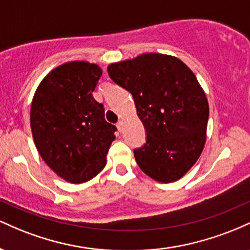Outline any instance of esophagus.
I'll return each instance as SVG.
<instances>
[{
    "instance_id": "34e87169",
    "label": "esophagus",
    "mask_w": 250,
    "mask_h": 250,
    "mask_svg": "<svg viewBox=\"0 0 250 250\" xmlns=\"http://www.w3.org/2000/svg\"><path fill=\"white\" fill-rule=\"evenodd\" d=\"M116 127H117V129H119L120 131H121L122 129H123V121H121V120H120V121L116 123Z\"/></svg>"
}]
</instances>
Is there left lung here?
<instances>
[{"instance_id": "left-lung-1", "label": "left lung", "mask_w": 250, "mask_h": 250, "mask_svg": "<svg viewBox=\"0 0 250 250\" xmlns=\"http://www.w3.org/2000/svg\"><path fill=\"white\" fill-rule=\"evenodd\" d=\"M108 74L134 97L147 139L134 150L151 179L177 181L194 166L206 143L209 105L196 76L177 57L149 53L111 63Z\"/></svg>"}]
</instances>
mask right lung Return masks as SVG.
<instances>
[{
  "mask_svg": "<svg viewBox=\"0 0 250 250\" xmlns=\"http://www.w3.org/2000/svg\"><path fill=\"white\" fill-rule=\"evenodd\" d=\"M101 75L94 63H64L42 80L31 102L37 150L51 170L70 183L95 177L115 140L116 127L105 121L103 104L93 97Z\"/></svg>",
  "mask_w": 250,
  "mask_h": 250,
  "instance_id": "1",
  "label": "right lung"
}]
</instances>
